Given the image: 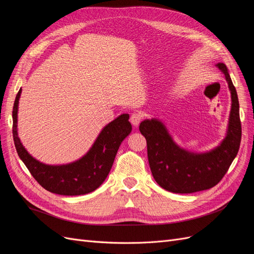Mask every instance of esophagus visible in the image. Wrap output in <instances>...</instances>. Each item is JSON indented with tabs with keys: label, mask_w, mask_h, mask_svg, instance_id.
<instances>
[{
	"label": "esophagus",
	"mask_w": 254,
	"mask_h": 254,
	"mask_svg": "<svg viewBox=\"0 0 254 254\" xmlns=\"http://www.w3.org/2000/svg\"><path fill=\"white\" fill-rule=\"evenodd\" d=\"M142 121V115L140 113H132L131 117H130V123L134 126L137 127Z\"/></svg>",
	"instance_id": "esophagus-1"
}]
</instances>
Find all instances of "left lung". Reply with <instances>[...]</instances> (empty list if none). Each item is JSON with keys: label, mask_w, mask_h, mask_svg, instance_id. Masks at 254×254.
I'll list each match as a JSON object with an SVG mask.
<instances>
[{"label": "left lung", "mask_w": 254, "mask_h": 254, "mask_svg": "<svg viewBox=\"0 0 254 254\" xmlns=\"http://www.w3.org/2000/svg\"><path fill=\"white\" fill-rule=\"evenodd\" d=\"M216 66L225 75L232 102L227 134L218 146L205 152L189 151L174 141L160 120H144L140 124V131L147 142L153 178L161 188L172 193L190 194L215 187L226 175L240 149L242 125L237 93L227 66L224 64Z\"/></svg>", "instance_id": "1"}]
</instances>
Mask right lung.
Returning a JSON list of instances; mask_svg holds the SVG:
<instances>
[{"label":"right lung","instance_id":"add662e5","mask_svg":"<svg viewBox=\"0 0 254 254\" xmlns=\"http://www.w3.org/2000/svg\"><path fill=\"white\" fill-rule=\"evenodd\" d=\"M22 89L19 90L12 109V135L20 159L42 188L54 194L77 196L91 193L108 176L121 143L131 132L129 114L106 125L86 155L74 162L61 165L44 164L25 149L18 135V109Z\"/></svg>","mask_w":254,"mask_h":254}]
</instances>
